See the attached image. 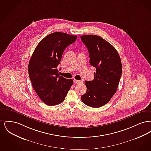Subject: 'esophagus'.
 <instances>
[{"label":"esophagus","mask_w":151,"mask_h":151,"mask_svg":"<svg viewBox=\"0 0 151 151\" xmlns=\"http://www.w3.org/2000/svg\"><path fill=\"white\" fill-rule=\"evenodd\" d=\"M83 81H80V80H76V79H74L73 80V83L75 84H79V83H82Z\"/></svg>","instance_id":"esophagus-1"}]
</instances>
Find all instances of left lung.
<instances>
[{
    "mask_svg": "<svg viewBox=\"0 0 151 151\" xmlns=\"http://www.w3.org/2000/svg\"><path fill=\"white\" fill-rule=\"evenodd\" d=\"M89 53V63L96 68L93 80L85 81L82 102L92 108L106 104L116 93L122 75V63L115 47L96 35L80 37Z\"/></svg>",
    "mask_w": 151,
    "mask_h": 151,
    "instance_id": "left-lung-1",
    "label": "left lung"
}]
</instances>
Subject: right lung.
Here are the masks:
<instances>
[{"mask_svg": "<svg viewBox=\"0 0 151 151\" xmlns=\"http://www.w3.org/2000/svg\"><path fill=\"white\" fill-rule=\"evenodd\" d=\"M77 36L62 32L47 35L39 42L29 60L28 72L33 89L43 102L54 106L63 102L72 79L59 76L57 69L65 49Z\"/></svg>", "mask_w": 151, "mask_h": 151, "instance_id": "1", "label": "right lung"}]
</instances>
